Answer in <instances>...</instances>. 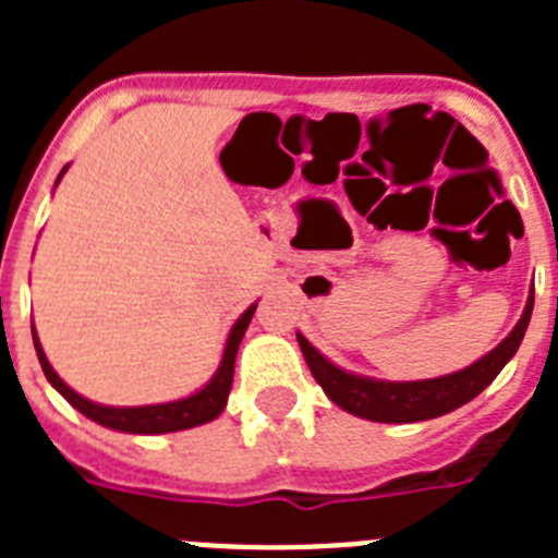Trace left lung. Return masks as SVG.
Masks as SVG:
<instances>
[{
	"instance_id": "8db88e82",
	"label": "left lung",
	"mask_w": 558,
	"mask_h": 558,
	"mask_svg": "<svg viewBox=\"0 0 558 558\" xmlns=\"http://www.w3.org/2000/svg\"><path fill=\"white\" fill-rule=\"evenodd\" d=\"M531 313H534V290H531L517 327L489 354H483L481 360H475L472 366L461 368V372L433 379H411V383H388V379L352 374L324 357L302 332H295V338H299V347H302L315 383L324 388V393L332 399L335 405L343 408L352 416L368 418V422L405 425V422L445 416V413L475 399L517 354L522 335L529 329Z\"/></svg>"
}]
</instances>
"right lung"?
I'll use <instances>...</instances> for the list:
<instances>
[{
    "label": "right lung",
    "instance_id": "add662e5",
    "mask_svg": "<svg viewBox=\"0 0 558 558\" xmlns=\"http://www.w3.org/2000/svg\"><path fill=\"white\" fill-rule=\"evenodd\" d=\"M61 170L58 181L63 179ZM56 181V186H58ZM256 304H251L240 318L231 327L229 338H226V349H223V360H220L218 372L215 377L206 383L201 391L190 393L184 399H175V402H161V405H140V408H111V405H100V402H92V399L81 397L77 391L63 383L61 377L56 374V368L49 366L47 354H44L41 343H38V335L33 329V343H36V354L38 363H41L44 374L52 383L58 393L66 399L69 405L77 408L83 416H88L92 422L102 427H111V430L120 433H136V436H156V433H175V430H190V427H198L211 422V418H218L223 413L226 402H229V391H231V379H234V357L236 349H240V340H243L245 329L251 324V315H254Z\"/></svg>",
    "mask_w": 558,
    "mask_h": 558
}]
</instances>
